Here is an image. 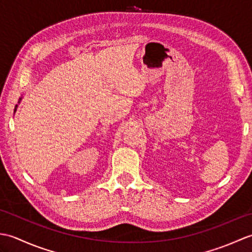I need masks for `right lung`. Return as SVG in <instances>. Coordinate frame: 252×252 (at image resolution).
<instances>
[{"mask_svg":"<svg viewBox=\"0 0 252 252\" xmlns=\"http://www.w3.org/2000/svg\"><path fill=\"white\" fill-rule=\"evenodd\" d=\"M16 108H17V105H16V107H15V110H16Z\"/></svg>","mask_w":252,"mask_h":252,"instance_id":"add662e5","label":"right lung"}]
</instances>
